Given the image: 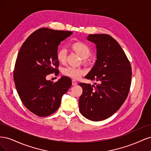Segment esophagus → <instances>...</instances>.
<instances>
[{
  "label": "esophagus",
  "instance_id": "obj_1",
  "mask_svg": "<svg viewBox=\"0 0 151 151\" xmlns=\"http://www.w3.org/2000/svg\"><path fill=\"white\" fill-rule=\"evenodd\" d=\"M72 84L73 86H76V85L77 84V82H76L75 80H72Z\"/></svg>",
  "mask_w": 151,
  "mask_h": 151
}]
</instances>
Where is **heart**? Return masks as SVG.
<instances>
[{
	"label": "heart",
	"instance_id": "b5f03b06",
	"mask_svg": "<svg viewBox=\"0 0 151 151\" xmlns=\"http://www.w3.org/2000/svg\"><path fill=\"white\" fill-rule=\"evenodd\" d=\"M71 50L74 52L82 58L84 63H89L90 59L89 57L91 55V51L88 45L83 42H76L72 43L70 46ZM67 52L65 49H59L57 53V60L62 63L66 61ZM63 74L70 78L77 79L84 74V71L79 68H75L72 67H67L63 69Z\"/></svg>",
	"mask_w": 151,
	"mask_h": 151
}]
</instances>
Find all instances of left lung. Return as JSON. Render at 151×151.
Masks as SVG:
<instances>
[{
  "mask_svg": "<svg viewBox=\"0 0 151 151\" xmlns=\"http://www.w3.org/2000/svg\"><path fill=\"white\" fill-rule=\"evenodd\" d=\"M87 40L96 46V60L85 78L98 84H79L83 90L79 110L88 120L98 122L113 115L125 101L130 88L132 68L121 46L111 36L89 35Z\"/></svg>",
  "mask_w": 151,
  "mask_h": 151,
  "instance_id": "8db88e82",
  "label": "left lung"
}]
</instances>
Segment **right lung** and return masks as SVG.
<instances>
[{"mask_svg":"<svg viewBox=\"0 0 151 151\" xmlns=\"http://www.w3.org/2000/svg\"><path fill=\"white\" fill-rule=\"evenodd\" d=\"M71 31L41 28L33 32L22 45L14 71L16 88L22 103L39 116L55 112L62 97L72 85L71 79L62 76L56 83L47 79L58 73V47Z\"/></svg>","mask_w":151,"mask_h":151,"instance_id":"1","label":"right lung"}]
</instances>
